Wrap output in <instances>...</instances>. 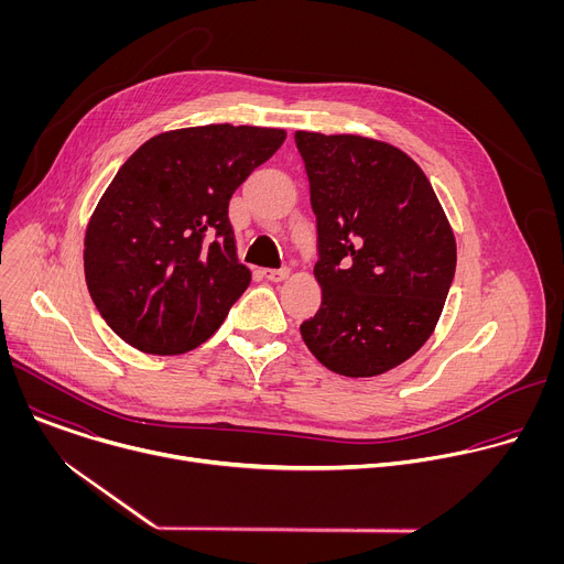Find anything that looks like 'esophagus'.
Instances as JSON below:
<instances>
[{"label":"esophagus","mask_w":564,"mask_h":564,"mask_svg":"<svg viewBox=\"0 0 564 564\" xmlns=\"http://www.w3.org/2000/svg\"><path fill=\"white\" fill-rule=\"evenodd\" d=\"M263 276H265L268 281L279 283V281H285V279L290 276V270H288V268H281V270H263Z\"/></svg>","instance_id":"1"}]
</instances>
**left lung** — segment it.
<instances>
[{"label":"left lung","mask_w":564,"mask_h":564,"mask_svg":"<svg viewBox=\"0 0 564 564\" xmlns=\"http://www.w3.org/2000/svg\"><path fill=\"white\" fill-rule=\"evenodd\" d=\"M316 216L321 307L301 324L310 352L346 377L413 357L455 276V236L415 160L361 135L294 133Z\"/></svg>","instance_id":"8db88e82"}]
</instances>
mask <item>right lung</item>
I'll return each mask as SVG.
<instances>
[{
    "label": "right lung",
    "instance_id": "add662e5",
    "mask_svg": "<svg viewBox=\"0 0 564 564\" xmlns=\"http://www.w3.org/2000/svg\"><path fill=\"white\" fill-rule=\"evenodd\" d=\"M283 140L263 127L176 129L118 170L87 227L85 276L120 339L181 355L220 328L252 281L236 259L229 198Z\"/></svg>",
    "mask_w": 564,
    "mask_h": 564
}]
</instances>
